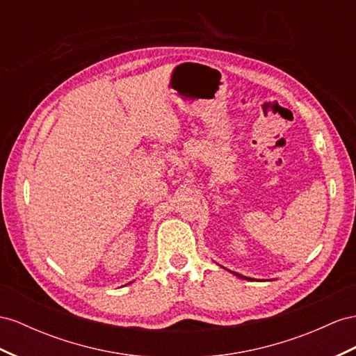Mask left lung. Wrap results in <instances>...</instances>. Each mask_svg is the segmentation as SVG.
I'll list each match as a JSON object with an SVG mask.
<instances>
[{
	"instance_id": "left-lung-1",
	"label": "left lung",
	"mask_w": 356,
	"mask_h": 356,
	"mask_svg": "<svg viewBox=\"0 0 356 356\" xmlns=\"http://www.w3.org/2000/svg\"><path fill=\"white\" fill-rule=\"evenodd\" d=\"M236 277H239V278H243V280H251V278H247V277H243V275H241V273H236V272H233Z\"/></svg>"
}]
</instances>
